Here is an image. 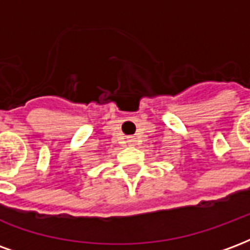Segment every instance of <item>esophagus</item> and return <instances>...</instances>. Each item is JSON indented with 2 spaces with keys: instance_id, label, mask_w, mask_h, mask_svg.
<instances>
[{
  "instance_id": "obj_1",
  "label": "esophagus",
  "mask_w": 250,
  "mask_h": 250,
  "mask_svg": "<svg viewBox=\"0 0 250 250\" xmlns=\"http://www.w3.org/2000/svg\"><path fill=\"white\" fill-rule=\"evenodd\" d=\"M127 143H128V145H134V143H135V138H134V136H128V138H127Z\"/></svg>"
}]
</instances>
